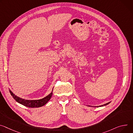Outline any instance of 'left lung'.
Masks as SVG:
<instances>
[{
  "label": "left lung",
  "mask_w": 133,
  "mask_h": 133,
  "mask_svg": "<svg viewBox=\"0 0 133 133\" xmlns=\"http://www.w3.org/2000/svg\"><path fill=\"white\" fill-rule=\"evenodd\" d=\"M110 103V102H108V103H106V104H103V105H100V107H102V106H105V105H107V104H109ZM89 106H90V105H89Z\"/></svg>",
  "instance_id": "8db88e82"
}]
</instances>
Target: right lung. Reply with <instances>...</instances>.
I'll return each instance as SVG.
<instances>
[{
    "mask_svg": "<svg viewBox=\"0 0 133 133\" xmlns=\"http://www.w3.org/2000/svg\"><path fill=\"white\" fill-rule=\"evenodd\" d=\"M9 92L11 96H13V98L19 103L24 105L27 107L29 108H38L41 107L45 105L49 100L51 99L52 95V92L48 95H47L46 97L40 99V100H28L23 99L22 98H20L16 95H15L13 92H12L9 90Z\"/></svg>",
    "mask_w": 133,
    "mask_h": 133,
    "instance_id": "add662e5",
    "label": "right lung"
}]
</instances>
